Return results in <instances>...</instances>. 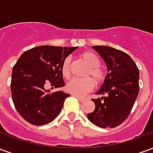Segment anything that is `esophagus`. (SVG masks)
Listing matches in <instances>:
<instances>
[{
	"mask_svg": "<svg viewBox=\"0 0 153 153\" xmlns=\"http://www.w3.org/2000/svg\"><path fill=\"white\" fill-rule=\"evenodd\" d=\"M74 97H75L77 99L79 100V102H83L84 100H85V97H80V96H78V95H76V94H74L73 95Z\"/></svg>",
	"mask_w": 153,
	"mask_h": 153,
	"instance_id": "esophagus-1",
	"label": "esophagus"
}]
</instances>
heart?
<instances>
[{
    "label": "heart",
    "instance_id": "obj_1",
    "mask_svg": "<svg viewBox=\"0 0 153 153\" xmlns=\"http://www.w3.org/2000/svg\"><path fill=\"white\" fill-rule=\"evenodd\" d=\"M81 59L88 65V69L85 72L87 78L83 79H73L67 83L66 89L76 95H83L92 91L95 87V80L97 84H101L106 79V74L100 67L101 60L97 55L92 51H83L80 55ZM71 58L66 57L61 65V74L65 79H70L71 76Z\"/></svg>",
    "mask_w": 153,
    "mask_h": 153
}]
</instances>
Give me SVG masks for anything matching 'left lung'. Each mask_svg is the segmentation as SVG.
I'll return each mask as SVG.
<instances>
[{
    "label": "left lung",
    "mask_w": 153,
    "mask_h": 153,
    "mask_svg": "<svg viewBox=\"0 0 153 153\" xmlns=\"http://www.w3.org/2000/svg\"><path fill=\"white\" fill-rule=\"evenodd\" d=\"M107 67L104 83L92 99L95 109L87 115L100 128H115L130 114L139 92V71L131 57L124 51L106 46H93Z\"/></svg>",
    "instance_id": "1"
}]
</instances>
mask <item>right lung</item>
I'll list each match as a JSON object with an SVG mask.
<instances>
[{"label":"right lung","mask_w":153,"mask_h":153,"mask_svg":"<svg viewBox=\"0 0 153 153\" xmlns=\"http://www.w3.org/2000/svg\"><path fill=\"white\" fill-rule=\"evenodd\" d=\"M78 47L39 46L22 54L12 70L10 90L15 109L33 125H47L61 111L66 97L63 91L46 88L65 86L61 65Z\"/></svg>","instance_id":"1"}]
</instances>
